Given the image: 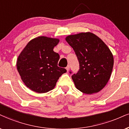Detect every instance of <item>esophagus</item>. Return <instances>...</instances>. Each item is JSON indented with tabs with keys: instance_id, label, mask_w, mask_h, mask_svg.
Masks as SVG:
<instances>
[{
	"instance_id": "obj_1",
	"label": "esophagus",
	"mask_w": 129,
	"mask_h": 129,
	"mask_svg": "<svg viewBox=\"0 0 129 129\" xmlns=\"http://www.w3.org/2000/svg\"><path fill=\"white\" fill-rule=\"evenodd\" d=\"M66 70H67V71H68V72H69V69H70V66H68L66 68Z\"/></svg>"
}]
</instances>
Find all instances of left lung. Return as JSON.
<instances>
[{
    "label": "left lung",
    "instance_id": "obj_1",
    "mask_svg": "<svg viewBox=\"0 0 129 129\" xmlns=\"http://www.w3.org/2000/svg\"><path fill=\"white\" fill-rule=\"evenodd\" d=\"M66 41L79 62L78 71L72 75L76 88L88 94L101 91L108 82L113 68L114 57L109 48L90 32L69 35Z\"/></svg>",
    "mask_w": 129,
    "mask_h": 129
}]
</instances>
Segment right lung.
<instances>
[{
    "instance_id": "obj_1",
    "label": "right lung",
    "mask_w": 129,
    "mask_h": 129,
    "mask_svg": "<svg viewBox=\"0 0 129 129\" xmlns=\"http://www.w3.org/2000/svg\"><path fill=\"white\" fill-rule=\"evenodd\" d=\"M59 40L39 36L30 41L19 55L17 68L24 83L39 93L54 88L62 74L67 72L57 66L60 55L53 51Z\"/></svg>"
}]
</instances>
